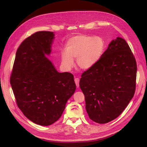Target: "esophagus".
I'll list each match as a JSON object with an SVG mask.
<instances>
[{"instance_id": "34e87169", "label": "esophagus", "mask_w": 147, "mask_h": 147, "mask_svg": "<svg viewBox=\"0 0 147 147\" xmlns=\"http://www.w3.org/2000/svg\"><path fill=\"white\" fill-rule=\"evenodd\" d=\"M74 81H75V83H76V86L79 88V78H76L74 79Z\"/></svg>"}]
</instances>
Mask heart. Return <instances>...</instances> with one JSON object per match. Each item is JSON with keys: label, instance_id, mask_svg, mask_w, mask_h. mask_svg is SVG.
I'll return each mask as SVG.
<instances>
[{"label": "heart", "instance_id": "heart-1", "mask_svg": "<svg viewBox=\"0 0 147 147\" xmlns=\"http://www.w3.org/2000/svg\"><path fill=\"white\" fill-rule=\"evenodd\" d=\"M105 43L102 37L79 34L69 38L66 51L61 52V63L66 69L74 65L73 59L77 58L79 68L88 69L94 66L102 57Z\"/></svg>", "mask_w": 147, "mask_h": 147}]
</instances>
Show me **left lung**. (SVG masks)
<instances>
[{
    "mask_svg": "<svg viewBox=\"0 0 147 147\" xmlns=\"http://www.w3.org/2000/svg\"><path fill=\"white\" fill-rule=\"evenodd\" d=\"M136 71L135 58L126 40L121 37L112 40L80 80L92 120L104 124L119 116L135 94Z\"/></svg>",
    "mask_w": 147,
    "mask_h": 147,
    "instance_id": "8db88e82",
    "label": "left lung"
}]
</instances>
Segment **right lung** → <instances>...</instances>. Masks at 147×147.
I'll return each instance as SVG.
<instances>
[{
  "label": "right lung",
  "instance_id": "obj_1",
  "mask_svg": "<svg viewBox=\"0 0 147 147\" xmlns=\"http://www.w3.org/2000/svg\"><path fill=\"white\" fill-rule=\"evenodd\" d=\"M52 32H37L18 47L10 78L17 105L37 125L49 126L62 115L74 93V76L59 73L45 57L51 52Z\"/></svg>",
  "mask_w": 147,
  "mask_h": 147
}]
</instances>
